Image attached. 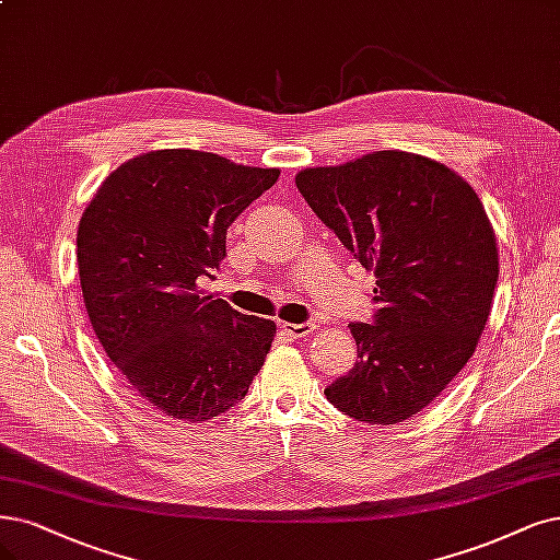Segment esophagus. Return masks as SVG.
I'll use <instances>...</instances> for the list:
<instances>
[{
  "label": "esophagus",
  "instance_id": "1",
  "mask_svg": "<svg viewBox=\"0 0 560 560\" xmlns=\"http://www.w3.org/2000/svg\"><path fill=\"white\" fill-rule=\"evenodd\" d=\"M281 327L291 339H306L308 335H314V329H316L314 323H283Z\"/></svg>",
  "mask_w": 560,
  "mask_h": 560
}]
</instances>
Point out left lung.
<instances>
[{"instance_id": "obj_1", "label": "left lung", "mask_w": 560, "mask_h": 560, "mask_svg": "<svg viewBox=\"0 0 560 560\" xmlns=\"http://www.w3.org/2000/svg\"><path fill=\"white\" fill-rule=\"evenodd\" d=\"M295 184L376 275L374 318L350 323L358 362L325 387L327 401L366 424L418 416L466 366L491 312L499 248L478 194L447 165L397 150L306 168Z\"/></svg>"}]
</instances>
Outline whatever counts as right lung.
<instances>
[{
  "label": "right lung",
  "mask_w": 560,
  "mask_h": 560,
  "mask_svg": "<svg viewBox=\"0 0 560 560\" xmlns=\"http://www.w3.org/2000/svg\"><path fill=\"white\" fill-rule=\"evenodd\" d=\"M279 179L219 154L159 150L121 163L82 212L78 272L110 362L142 399L186 422L244 399L277 335L198 291L231 223Z\"/></svg>",
  "instance_id": "right-lung-1"
}]
</instances>
